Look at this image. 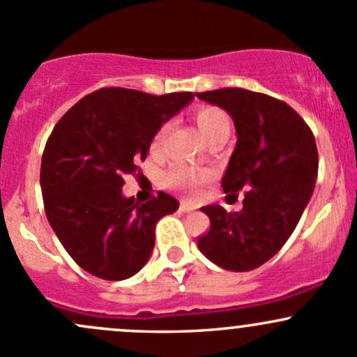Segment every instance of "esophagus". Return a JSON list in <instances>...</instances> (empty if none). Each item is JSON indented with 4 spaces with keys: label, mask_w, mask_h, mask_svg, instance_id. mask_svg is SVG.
Masks as SVG:
<instances>
[{
    "label": "esophagus",
    "mask_w": 357,
    "mask_h": 357,
    "mask_svg": "<svg viewBox=\"0 0 357 357\" xmlns=\"http://www.w3.org/2000/svg\"><path fill=\"white\" fill-rule=\"evenodd\" d=\"M191 210H193V207H191V205H188V204L179 205V212H181V213H190Z\"/></svg>",
    "instance_id": "esophagus-1"
}]
</instances>
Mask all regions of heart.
Segmentation results:
<instances>
[{"instance_id": "b5f03b06", "label": "heart", "mask_w": 357, "mask_h": 357, "mask_svg": "<svg viewBox=\"0 0 357 357\" xmlns=\"http://www.w3.org/2000/svg\"><path fill=\"white\" fill-rule=\"evenodd\" d=\"M195 125H197L198 131H200L202 137L205 138V142H208L210 138L219 137V135H229L231 131V121H229L227 114L219 107L213 106H202L195 111L193 114ZM164 133H166V126H162L153 137L152 152H159L160 144H162ZM208 172L205 171H195L186 166H174L167 171L166 174V183L172 188L183 191L188 197H195V195L200 191L202 186L207 183Z\"/></svg>"}]
</instances>
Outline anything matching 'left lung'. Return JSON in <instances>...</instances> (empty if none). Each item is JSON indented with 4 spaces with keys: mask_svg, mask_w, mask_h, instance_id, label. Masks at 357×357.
Returning a JSON list of instances; mask_svg holds the SVG:
<instances>
[{
    "mask_svg": "<svg viewBox=\"0 0 357 357\" xmlns=\"http://www.w3.org/2000/svg\"><path fill=\"white\" fill-rule=\"evenodd\" d=\"M197 97L234 121L238 142L222 190L227 197L246 190L239 212L202 207L210 229L198 250L217 267L248 272L277 255L298 226L317 181V144L298 112L265 93L219 89Z\"/></svg>",
    "mask_w": 357,
    "mask_h": 357,
    "instance_id": "1",
    "label": "left lung"
}]
</instances>
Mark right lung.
I'll list each match as a JSON object with an SVG mask.
<instances>
[{
	"instance_id": "add662e5",
	"label": "right lung",
	"mask_w": 357,
	"mask_h": 357,
	"mask_svg": "<svg viewBox=\"0 0 357 357\" xmlns=\"http://www.w3.org/2000/svg\"><path fill=\"white\" fill-rule=\"evenodd\" d=\"M193 99L191 92L100 89L56 123L40 164L44 208L85 272L125 280L149 261L157 222L174 213L179 202L162 191L145 204L126 198L123 176L137 172L160 126Z\"/></svg>"
}]
</instances>
